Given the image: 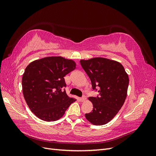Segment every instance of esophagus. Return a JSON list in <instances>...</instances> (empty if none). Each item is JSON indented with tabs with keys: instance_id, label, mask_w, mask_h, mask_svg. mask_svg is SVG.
<instances>
[{
	"instance_id": "esophagus-1",
	"label": "esophagus",
	"mask_w": 156,
	"mask_h": 156,
	"mask_svg": "<svg viewBox=\"0 0 156 156\" xmlns=\"http://www.w3.org/2000/svg\"><path fill=\"white\" fill-rule=\"evenodd\" d=\"M86 100H87L86 96H83L82 98H80V101H84Z\"/></svg>"
}]
</instances>
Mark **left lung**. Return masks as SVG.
I'll use <instances>...</instances> for the list:
<instances>
[{"label": "left lung", "mask_w": 156, "mask_h": 156, "mask_svg": "<svg viewBox=\"0 0 156 156\" xmlns=\"http://www.w3.org/2000/svg\"><path fill=\"white\" fill-rule=\"evenodd\" d=\"M80 63L90 79L93 90L99 96L90 97L93 110L85 114L91 124H107L120 110L127 96L129 77L120 62L105 58L81 60Z\"/></svg>", "instance_id": "obj_1"}]
</instances>
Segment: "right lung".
Instances as JSON below:
<instances>
[{
	"label": "right lung",
	"instance_id": "add662e5",
	"mask_svg": "<svg viewBox=\"0 0 156 156\" xmlns=\"http://www.w3.org/2000/svg\"><path fill=\"white\" fill-rule=\"evenodd\" d=\"M76 64L61 56H49L33 61L22 77L23 93L30 111L40 119H60L76 100L66 92L64 77L74 70Z\"/></svg>",
	"mask_w": 156,
	"mask_h": 156
}]
</instances>
